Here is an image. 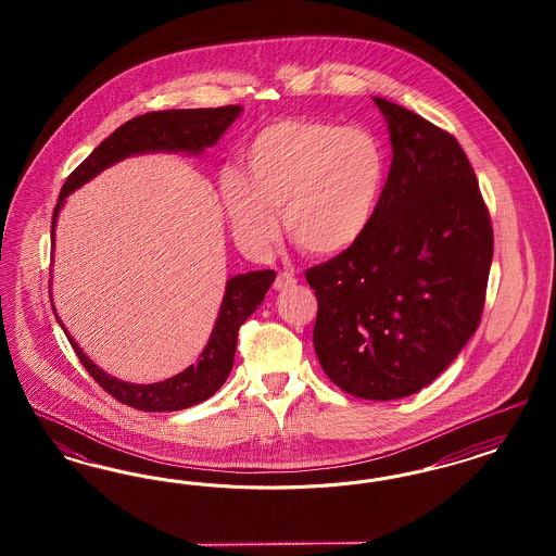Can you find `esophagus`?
I'll return each mask as SVG.
<instances>
[{
    "label": "esophagus",
    "mask_w": 556,
    "mask_h": 556,
    "mask_svg": "<svg viewBox=\"0 0 556 556\" xmlns=\"http://www.w3.org/2000/svg\"><path fill=\"white\" fill-rule=\"evenodd\" d=\"M293 286H295V277H293V275H290V273H279V275H277V279H275V290H290Z\"/></svg>",
    "instance_id": "esophagus-1"
}]
</instances>
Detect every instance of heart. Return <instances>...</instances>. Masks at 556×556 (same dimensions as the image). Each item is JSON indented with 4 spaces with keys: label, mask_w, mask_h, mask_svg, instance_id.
Masks as SVG:
<instances>
[{
    "label": "heart",
    "mask_w": 556,
    "mask_h": 556,
    "mask_svg": "<svg viewBox=\"0 0 556 556\" xmlns=\"http://www.w3.org/2000/svg\"><path fill=\"white\" fill-rule=\"evenodd\" d=\"M243 170L218 175V195L241 248L265 254L283 229L315 256L352 248L377 214L388 152L365 127L288 118L256 132L241 152Z\"/></svg>",
    "instance_id": "1"
}]
</instances>
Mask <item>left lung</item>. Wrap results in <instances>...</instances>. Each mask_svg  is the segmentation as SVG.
I'll list each match as a JSON object with an SVG mask.
<instances>
[{"label":"left lung","mask_w":556,"mask_h":556,"mask_svg":"<svg viewBox=\"0 0 556 556\" xmlns=\"http://www.w3.org/2000/svg\"><path fill=\"white\" fill-rule=\"evenodd\" d=\"M392 166L367 233L311 266L313 342L348 394L396 400L429 386L476 333L494 254L490 212L456 137L372 98Z\"/></svg>","instance_id":"8db88e82"}]
</instances>
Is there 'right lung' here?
<instances>
[{
  "label": "right lung",
  "mask_w": 556,
  "mask_h": 556,
  "mask_svg": "<svg viewBox=\"0 0 556 556\" xmlns=\"http://www.w3.org/2000/svg\"><path fill=\"white\" fill-rule=\"evenodd\" d=\"M241 112V106L195 108V110H160L135 116L104 139L79 166L68 175L60 191L58 204L52 216V239L55 218L62 208L66 195H71L83 184L100 175L104 168L118 160L146 154V152H187L202 154L214 146L220 135L231 127ZM275 281V270H252L245 275H236L227 281L218 318L214 323L211 340L195 365H189L175 377H168L160 383H127L114 379L93 365L79 344L68 336L71 345L79 356L80 365L118 402L148 413H168L184 410L206 397L216 394V390L227 381L233 369L239 327L245 323L265 300V293Z\"/></svg>",
  "instance_id": "add662e5"
}]
</instances>
